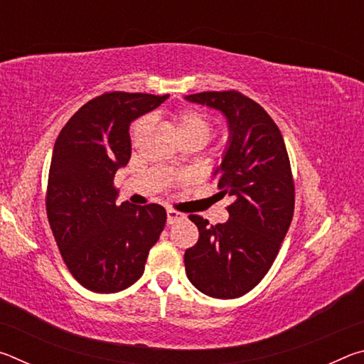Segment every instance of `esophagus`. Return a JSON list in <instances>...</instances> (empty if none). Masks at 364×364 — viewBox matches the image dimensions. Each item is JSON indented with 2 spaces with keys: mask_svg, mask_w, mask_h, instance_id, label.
I'll return each mask as SVG.
<instances>
[{
  "mask_svg": "<svg viewBox=\"0 0 364 364\" xmlns=\"http://www.w3.org/2000/svg\"><path fill=\"white\" fill-rule=\"evenodd\" d=\"M181 220H184V213L176 212V210H173V208H168L167 210V223L168 225H175Z\"/></svg>",
  "mask_w": 364,
  "mask_h": 364,
  "instance_id": "esophagus-1",
  "label": "esophagus"
}]
</instances>
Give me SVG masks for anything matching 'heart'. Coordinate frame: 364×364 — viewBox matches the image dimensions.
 I'll return each mask as SVG.
<instances>
[{"instance_id": "obj_1", "label": "heart", "mask_w": 364, "mask_h": 364, "mask_svg": "<svg viewBox=\"0 0 364 364\" xmlns=\"http://www.w3.org/2000/svg\"><path fill=\"white\" fill-rule=\"evenodd\" d=\"M175 125H176V132L180 134L181 139L186 138H199L207 143L212 136V123L207 117L199 112L196 109H180L176 110L175 115ZM147 125V119H141L136 123H134L132 134L133 138L138 136V133L143 130V128Z\"/></svg>"}]
</instances>
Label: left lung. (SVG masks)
<instances>
[{
	"instance_id": "obj_1",
	"label": "left lung",
	"mask_w": 364,
	"mask_h": 364,
	"mask_svg": "<svg viewBox=\"0 0 364 364\" xmlns=\"http://www.w3.org/2000/svg\"><path fill=\"white\" fill-rule=\"evenodd\" d=\"M191 102L221 110L230 146L215 170L220 194L231 196L230 220L210 225L189 215L199 230L184 254L188 279L205 295L237 299L250 292L278 257L294 217L295 184L279 128L260 104L236 90L189 95Z\"/></svg>"
}]
</instances>
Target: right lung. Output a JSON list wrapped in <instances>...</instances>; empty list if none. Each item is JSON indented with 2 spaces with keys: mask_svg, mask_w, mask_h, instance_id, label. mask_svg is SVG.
<instances>
[{
  "mask_svg": "<svg viewBox=\"0 0 364 364\" xmlns=\"http://www.w3.org/2000/svg\"><path fill=\"white\" fill-rule=\"evenodd\" d=\"M168 95L107 91L80 107L54 144L46 215L70 274L88 291L114 294L144 273L164 231L159 204H115L114 176L132 157L130 123Z\"/></svg>",
  "mask_w": 364,
  "mask_h": 364,
  "instance_id": "1",
  "label": "right lung"
}]
</instances>
